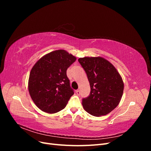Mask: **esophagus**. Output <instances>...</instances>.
I'll use <instances>...</instances> for the list:
<instances>
[{
    "instance_id": "obj_1",
    "label": "esophagus",
    "mask_w": 151,
    "mask_h": 151,
    "mask_svg": "<svg viewBox=\"0 0 151 151\" xmlns=\"http://www.w3.org/2000/svg\"><path fill=\"white\" fill-rule=\"evenodd\" d=\"M76 94H77V95H80V94H81V91H80V90H77L76 91Z\"/></svg>"
}]
</instances>
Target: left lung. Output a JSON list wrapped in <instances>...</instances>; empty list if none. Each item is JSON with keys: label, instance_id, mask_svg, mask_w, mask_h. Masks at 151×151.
Returning <instances> with one entry per match:
<instances>
[{"label": "left lung", "instance_id": "left-lung-1", "mask_svg": "<svg viewBox=\"0 0 151 151\" xmlns=\"http://www.w3.org/2000/svg\"><path fill=\"white\" fill-rule=\"evenodd\" d=\"M89 82L91 92L82 104L91 115H106L113 111L122 99L124 84L119 72L106 59L101 57L78 59Z\"/></svg>", "mask_w": 151, "mask_h": 151}]
</instances>
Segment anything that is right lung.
Returning <instances> with one entry per match:
<instances>
[{"mask_svg": "<svg viewBox=\"0 0 151 151\" xmlns=\"http://www.w3.org/2000/svg\"><path fill=\"white\" fill-rule=\"evenodd\" d=\"M76 60V57L65 50H58L42 57L31 68L28 91L41 110L52 114L66 106L74 94L67 70Z\"/></svg>", "mask_w": 151, "mask_h": 151, "instance_id": "obj_1", "label": "right lung"}]
</instances>
